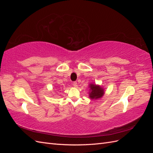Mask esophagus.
I'll return each instance as SVG.
<instances>
[{
  "instance_id": "esophagus-1",
  "label": "esophagus",
  "mask_w": 153,
  "mask_h": 153,
  "mask_svg": "<svg viewBox=\"0 0 153 153\" xmlns=\"http://www.w3.org/2000/svg\"><path fill=\"white\" fill-rule=\"evenodd\" d=\"M73 87H77V82H73Z\"/></svg>"
}]
</instances>
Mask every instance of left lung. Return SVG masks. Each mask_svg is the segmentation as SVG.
Listing matches in <instances>:
<instances>
[{
	"mask_svg": "<svg viewBox=\"0 0 153 153\" xmlns=\"http://www.w3.org/2000/svg\"><path fill=\"white\" fill-rule=\"evenodd\" d=\"M89 97L91 100H96L102 98L105 94L104 88L96 84H90L89 85Z\"/></svg>",
	"mask_w": 153,
	"mask_h": 153,
	"instance_id": "obj_1",
	"label": "left lung"
}]
</instances>
